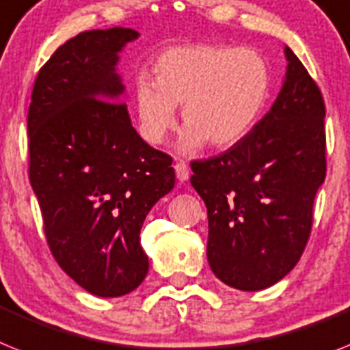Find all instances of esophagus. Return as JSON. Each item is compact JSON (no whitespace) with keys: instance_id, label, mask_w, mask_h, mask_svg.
I'll return each instance as SVG.
<instances>
[{"instance_id":"34e87169","label":"esophagus","mask_w":350,"mask_h":350,"mask_svg":"<svg viewBox=\"0 0 350 350\" xmlns=\"http://www.w3.org/2000/svg\"><path fill=\"white\" fill-rule=\"evenodd\" d=\"M175 175H177V178L180 182H186L187 178H189V168H187L186 163H177L175 164Z\"/></svg>"}]
</instances>
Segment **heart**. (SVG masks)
<instances>
[{"label": "heart", "mask_w": 350, "mask_h": 350, "mask_svg": "<svg viewBox=\"0 0 350 350\" xmlns=\"http://www.w3.org/2000/svg\"><path fill=\"white\" fill-rule=\"evenodd\" d=\"M155 77L139 75L134 109L144 141L161 144L177 125L182 105L186 129L178 137L184 154L209 141L229 148L245 139L270 98L272 73L258 51L224 44H189L166 50Z\"/></svg>", "instance_id": "b5f03b06"}]
</instances>
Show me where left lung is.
Returning <instances> with one entry per match:
<instances>
[{
    "label": "left lung",
    "mask_w": 350,
    "mask_h": 350,
    "mask_svg": "<svg viewBox=\"0 0 350 350\" xmlns=\"http://www.w3.org/2000/svg\"><path fill=\"white\" fill-rule=\"evenodd\" d=\"M270 111L218 157L191 163V186L207 207V261L241 291L270 288L293 270L325 178V105L297 55Z\"/></svg>",
    "instance_id": "left-lung-1"
}]
</instances>
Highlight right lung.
<instances>
[{"mask_svg":"<svg viewBox=\"0 0 350 350\" xmlns=\"http://www.w3.org/2000/svg\"><path fill=\"white\" fill-rule=\"evenodd\" d=\"M132 28L69 39L37 75L28 109L30 182L60 268L85 291L121 297L148 273L139 234L175 186L172 157L132 126L116 66Z\"/></svg>","mask_w":350,"mask_h":350,"instance_id":"add662e5","label":"right lung"}]
</instances>
